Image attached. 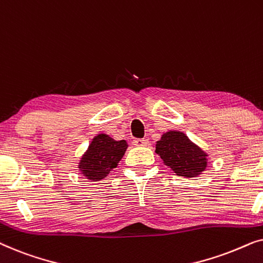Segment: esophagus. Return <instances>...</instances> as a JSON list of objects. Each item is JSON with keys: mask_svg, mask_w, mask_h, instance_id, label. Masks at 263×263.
Wrapping results in <instances>:
<instances>
[{"mask_svg": "<svg viewBox=\"0 0 263 263\" xmlns=\"http://www.w3.org/2000/svg\"><path fill=\"white\" fill-rule=\"evenodd\" d=\"M133 145L139 146V147L147 146V145H148V141H147V140H145V139H134V140H133Z\"/></svg>", "mask_w": 263, "mask_h": 263, "instance_id": "34e87169", "label": "esophagus"}]
</instances>
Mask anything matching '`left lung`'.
Listing matches in <instances>:
<instances>
[{"label":"left lung","instance_id":"left-lung-1","mask_svg":"<svg viewBox=\"0 0 263 263\" xmlns=\"http://www.w3.org/2000/svg\"><path fill=\"white\" fill-rule=\"evenodd\" d=\"M156 152L164 164L182 177H196L207 166V154L181 132H167L157 142Z\"/></svg>","mask_w":263,"mask_h":263}]
</instances>
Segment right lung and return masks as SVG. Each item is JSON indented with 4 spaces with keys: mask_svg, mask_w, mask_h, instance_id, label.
<instances>
[{
    "mask_svg": "<svg viewBox=\"0 0 263 263\" xmlns=\"http://www.w3.org/2000/svg\"><path fill=\"white\" fill-rule=\"evenodd\" d=\"M127 147L125 140L116 141L106 134L97 135L81 158L79 168L88 179L99 181L109 175L111 168L117 166Z\"/></svg>",
    "mask_w": 263,
    "mask_h": 263,
    "instance_id": "right-lung-1",
    "label": "right lung"
}]
</instances>
